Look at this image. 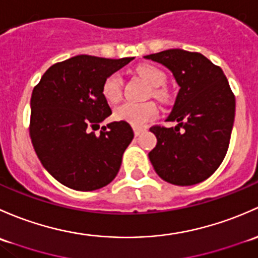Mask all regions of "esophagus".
Instances as JSON below:
<instances>
[{"label":"esophagus","instance_id":"obj_1","mask_svg":"<svg viewBox=\"0 0 258 258\" xmlns=\"http://www.w3.org/2000/svg\"><path fill=\"white\" fill-rule=\"evenodd\" d=\"M142 132H143L142 128H134V134H135V137H139V135L142 134Z\"/></svg>","mask_w":258,"mask_h":258}]
</instances>
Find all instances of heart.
Masks as SVG:
<instances>
[{
	"label": "heart",
	"mask_w": 258,
	"mask_h": 258,
	"mask_svg": "<svg viewBox=\"0 0 258 258\" xmlns=\"http://www.w3.org/2000/svg\"><path fill=\"white\" fill-rule=\"evenodd\" d=\"M138 74L142 77L150 88V94L158 99H164L166 97L165 92L156 89L165 83V74L153 66H142L137 70ZM121 88H123V79L119 73H113L108 77L103 83V95L109 103H116L121 98ZM156 107L153 103H132L126 102L115 108L114 118L116 120L125 121L135 128L145 125L149 120L155 118Z\"/></svg>",
	"instance_id": "b5f03b06"
}]
</instances>
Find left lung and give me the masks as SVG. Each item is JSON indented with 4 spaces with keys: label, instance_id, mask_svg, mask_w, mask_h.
Returning a JSON list of instances; mask_svg holds the SVG:
<instances>
[{
    "label": "left lung",
    "instance_id": "8db88e82",
    "mask_svg": "<svg viewBox=\"0 0 258 258\" xmlns=\"http://www.w3.org/2000/svg\"><path fill=\"white\" fill-rule=\"evenodd\" d=\"M166 67L179 86L166 121L175 128L153 126L158 139L149 159L170 184L190 186L211 176L224 160L235 120V97L224 72L205 55L168 49L144 55Z\"/></svg>",
    "mask_w": 258,
    "mask_h": 258
}]
</instances>
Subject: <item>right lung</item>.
Instances as JSON below:
<instances>
[{
	"label": "right lung",
	"mask_w": 258,
	"mask_h": 258,
	"mask_svg": "<svg viewBox=\"0 0 258 258\" xmlns=\"http://www.w3.org/2000/svg\"><path fill=\"white\" fill-rule=\"evenodd\" d=\"M134 59L81 54L55 63L31 97L30 135L44 169L64 186L93 191L114 180L134 138L125 121L93 130L111 114L103 83Z\"/></svg>",
	"instance_id": "obj_1"
}]
</instances>
